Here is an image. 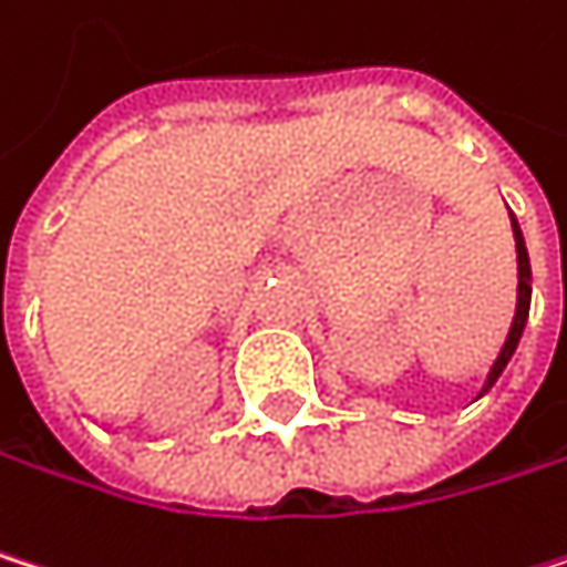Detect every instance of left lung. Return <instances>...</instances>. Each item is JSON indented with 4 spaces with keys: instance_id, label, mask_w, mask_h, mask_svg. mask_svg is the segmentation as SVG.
Wrapping results in <instances>:
<instances>
[{
    "instance_id": "1",
    "label": "left lung",
    "mask_w": 567,
    "mask_h": 567,
    "mask_svg": "<svg viewBox=\"0 0 567 567\" xmlns=\"http://www.w3.org/2000/svg\"><path fill=\"white\" fill-rule=\"evenodd\" d=\"M511 228H514V251H517V299H514V316H511V326H507V332H504V342H501V349H497V355H494V362H491L487 380H484V386H481L477 396H484V393L497 383V377L504 373L507 359L514 355V349H517V342H520L524 322H528V309H532V261H528V248H524V235H520L514 215H511ZM477 396H474V400H477Z\"/></svg>"
}]
</instances>
